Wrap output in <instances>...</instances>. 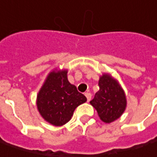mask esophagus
<instances>
[{
	"instance_id": "obj_1",
	"label": "esophagus",
	"mask_w": 157,
	"mask_h": 157,
	"mask_svg": "<svg viewBox=\"0 0 157 157\" xmlns=\"http://www.w3.org/2000/svg\"><path fill=\"white\" fill-rule=\"evenodd\" d=\"M85 97L87 98L88 101H90V100L91 99V94H90V92H86V93H85Z\"/></svg>"
}]
</instances>
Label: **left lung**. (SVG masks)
Wrapping results in <instances>:
<instances>
[{"instance_id":"1","label":"left lung","mask_w":157,"mask_h":157,"mask_svg":"<svg viewBox=\"0 0 157 157\" xmlns=\"http://www.w3.org/2000/svg\"><path fill=\"white\" fill-rule=\"evenodd\" d=\"M98 86L99 90L90 103L97 110L100 120L110 124L124 114L127 106L126 95L119 82L107 73L100 75Z\"/></svg>"}]
</instances>
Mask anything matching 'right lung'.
<instances>
[{
  "instance_id": "1",
  "label": "right lung",
  "mask_w": 157,
  "mask_h": 157,
  "mask_svg": "<svg viewBox=\"0 0 157 157\" xmlns=\"http://www.w3.org/2000/svg\"><path fill=\"white\" fill-rule=\"evenodd\" d=\"M86 101V97L69 82L67 69H54L49 73L37 94L36 106L46 122L62 126L69 122L75 108Z\"/></svg>"
}]
</instances>
